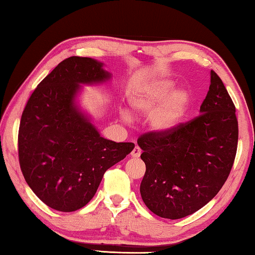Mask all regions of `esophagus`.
Returning <instances> with one entry per match:
<instances>
[{"instance_id": "esophagus-1", "label": "esophagus", "mask_w": 255, "mask_h": 255, "mask_svg": "<svg viewBox=\"0 0 255 255\" xmlns=\"http://www.w3.org/2000/svg\"><path fill=\"white\" fill-rule=\"evenodd\" d=\"M140 154H141V149H140L139 147H138V146H136V147L132 149L131 156H132V157H139Z\"/></svg>"}]
</instances>
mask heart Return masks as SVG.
Masks as SVG:
<instances>
[{
  "instance_id": "b5f03b06",
  "label": "heart",
  "mask_w": 255,
  "mask_h": 255,
  "mask_svg": "<svg viewBox=\"0 0 255 255\" xmlns=\"http://www.w3.org/2000/svg\"><path fill=\"white\" fill-rule=\"evenodd\" d=\"M175 82L161 79L146 83L137 90L131 99L133 109L140 114H149L153 130L169 132L182 122L191 102V94L185 88L172 91Z\"/></svg>"
}]
</instances>
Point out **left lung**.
Instances as JSON below:
<instances>
[{
    "instance_id": "8db88e82",
    "label": "left lung",
    "mask_w": 255,
    "mask_h": 255,
    "mask_svg": "<svg viewBox=\"0 0 255 255\" xmlns=\"http://www.w3.org/2000/svg\"><path fill=\"white\" fill-rule=\"evenodd\" d=\"M239 123L235 106L214 71L200 115L169 132L137 139L146 172L140 195L162 218L179 219L202 208L222 189L234 163Z\"/></svg>"
}]
</instances>
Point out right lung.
Segmentation results:
<instances>
[{"mask_svg":"<svg viewBox=\"0 0 255 255\" xmlns=\"http://www.w3.org/2000/svg\"><path fill=\"white\" fill-rule=\"evenodd\" d=\"M110 77L103 63L72 56L40 82L24 107L18 136L21 171L34 195L55 210L84 207L105 172L135 147L101 137L75 103L80 84Z\"/></svg>","mask_w":255,"mask_h":255,"instance_id":"add662e5","label":"right lung"}]
</instances>
